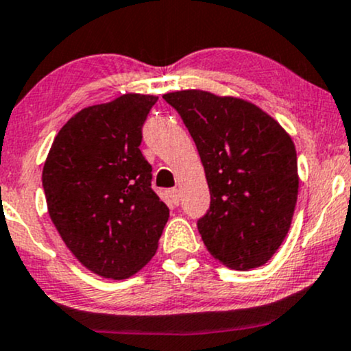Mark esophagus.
I'll list each match as a JSON object with an SVG mask.
<instances>
[{"label":"esophagus","mask_w":351,"mask_h":351,"mask_svg":"<svg viewBox=\"0 0 351 351\" xmlns=\"http://www.w3.org/2000/svg\"><path fill=\"white\" fill-rule=\"evenodd\" d=\"M169 194H171V199H172V202H174V206H179V202H180V191H179V189H172Z\"/></svg>","instance_id":"obj_1"}]
</instances>
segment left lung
Wrapping results in <instances>:
<instances>
[{"mask_svg":"<svg viewBox=\"0 0 351 351\" xmlns=\"http://www.w3.org/2000/svg\"><path fill=\"white\" fill-rule=\"evenodd\" d=\"M164 99L179 112L202 160L210 208L197 220L207 250L223 265L257 269L289 234L298 167L292 137L249 101L200 89Z\"/></svg>","mask_w":351,"mask_h":351,"instance_id":"left-lung-1","label":"left lung"}]
</instances>
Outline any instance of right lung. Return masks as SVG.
<instances>
[{
    "label": "right lung",
    "mask_w": 351,
    "mask_h": 351,
    "mask_svg": "<svg viewBox=\"0 0 351 351\" xmlns=\"http://www.w3.org/2000/svg\"><path fill=\"white\" fill-rule=\"evenodd\" d=\"M157 97L123 94L61 128L43 167L49 217L86 269L123 280L154 257L169 208L139 145Z\"/></svg>",
    "instance_id": "1"
}]
</instances>
